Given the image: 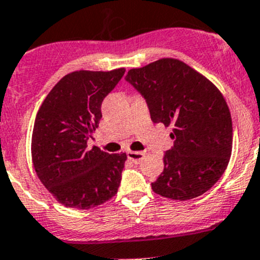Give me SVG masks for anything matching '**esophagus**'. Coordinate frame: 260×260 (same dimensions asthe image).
Instances as JSON below:
<instances>
[{
    "mask_svg": "<svg viewBox=\"0 0 260 260\" xmlns=\"http://www.w3.org/2000/svg\"><path fill=\"white\" fill-rule=\"evenodd\" d=\"M127 156L133 162H140L143 158V156H145V152H141V151H138V152H136V151H128Z\"/></svg>",
    "mask_w": 260,
    "mask_h": 260,
    "instance_id": "34e87169",
    "label": "esophagus"
}]
</instances>
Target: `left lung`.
Instances as JSON below:
<instances>
[{"mask_svg":"<svg viewBox=\"0 0 260 260\" xmlns=\"http://www.w3.org/2000/svg\"><path fill=\"white\" fill-rule=\"evenodd\" d=\"M125 80L146 99L153 123L171 125V150L151 184L162 197L188 201L210 190L225 173L233 150V122L220 90L175 58L128 71Z\"/></svg>","mask_w":260,"mask_h":260,"instance_id":"8db88e82","label":"left lung"}]
</instances>
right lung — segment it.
I'll list each match as a JSON object with an SVG mask.
<instances>
[{"label":"right lung","instance_id":"obj_1","mask_svg":"<svg viewBox=\"0 0 260 260\" xmlns=\"http://www.w3.org/2000/svg\"><path fill=\"white\" fill-rule=\"evenodd\" d=\"M124 69L75 71L55 84L40 105L31 137L38 178L66 207L89 210L114 197L125 153H108L87 140L99 127L102 103Z\"/></svg>","mask_w":260,"mask_h":260}]
</instances>
